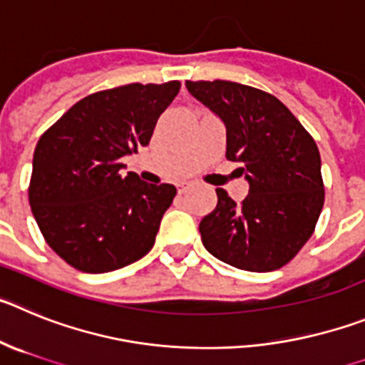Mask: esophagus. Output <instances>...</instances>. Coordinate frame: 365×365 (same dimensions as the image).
Wrapping results in <instances>:
<instances>
[{"label":"esophagus","mask_w":365,"mask_h":365,"mask_svg":"<svg viewBox=\"0 0 365 365\" xmlns=\"http://www.w3.org/2000/svg\"><path fill=\"white\" fill-rule=\"evenodd\" d=\"M189 185H190L189 182H180L178 183V192H183V190H185Z\"/></svg>","instance_id":"obj_1"}]
</instances>
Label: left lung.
Returning <instances> with one entry per match:
<instances>
[{
	"label": "left lung",
	"instance_id": "1",
	"mask_svg": "<svg viewBox=\"0 0 365 365\" xmlns=\"http://www.w3.org/2000/svg\"><path fill=\"white\" fill-rule=\"evenodd\" d=\"M185 87L222 120L225 156L249 183L242 203L216 189L215 211L200 222L203 247L244 271L280 269L311 238L324 207L317 143L272 94L223 80Z\"/></svg>",
	"mask_w": 365,
	"mask_h": 365
}]
</instances>
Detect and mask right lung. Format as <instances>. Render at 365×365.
<instances>
[{
    "label": "right lung",
    "instance_id": "right-lung-1",
    "mask_svg": "<svg viewBox=\"0 0 365 365\" xmlns=\"http://www.w3.org/2000/svg\"><path fill=\"white\" fill-rule=\"evenodd\" d=\"M180 81L130 83L83 98L39 138L29 202L56 255L83 272L125 267L153 249L170 183L123 175L121 158L149 145Z\"/></svg>",
    "mask_w": 365,
    "mask_h": 365
}]
</instances>
